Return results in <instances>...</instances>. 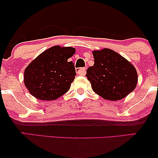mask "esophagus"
<instances>
[{"instance_id": "1", "label": "esophagus", "mask_w": 158, "mask_h": 158, "mask_svg": "<svg viewBox=\"0 0 158 158\" xmlns=\"http://www.w3.org/2000/svg\"><path fill=\"white\" fill-rule=\"evenodd\" d=\"M76 72L80 75H85L86 73V68H77L76 69Z\"/></svg>"}]
</instances>
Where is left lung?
<instances>
[{
	"instance_id": "1",
	"label": "left lung",
	"mask_w": 158,
	"mask_h": 158,
	"mask_svg": "<svg viewBox=\"0 0 158 158\" xmlns=\"http://www.w3.org/2000/svg\"><path fill=\"white\" fill-rule=\"evenodd\" d=\"M93 55L94 64L86 77L95 93L106 100L118 101L135 89L138 76L131 62L108 48L93 51Z\"/></svg>"
}]
</instances>
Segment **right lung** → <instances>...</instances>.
<instances>
[{
	"instance_id": "right-lung-1",
	"label": "right lung",
	"mask_w": 158,
	"mask_h": 158,
	"mask_svg": "<svg viewBox=\"0 0 158 158\" xmlns=\"http://www.w3.org/2000/svg\"><path fill=\"white\" fill-rule=\"evenodd\" d=\"M75 52L71 47H52L26 68L23 81L27 90L40 100H56L70 89L74 81V63L68 62Z\"/></svg>"
}]
</instances>
